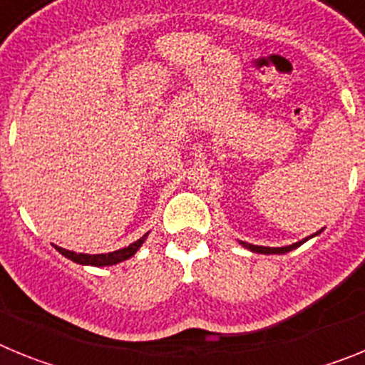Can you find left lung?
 <instances>
[{
	"label": "left lung",
	"mask_w": 365,
	"mask_h": 365,
	"mask_svg": "<svg viewBox=\"0 0 365 365\" xmlns=\"http://www.w3.org/2000/svg\"><path fill=\"white\" fill-rule=\"evenodd\" d=\"M307 241V237L303 241H299V243H294V245H289V247H282V248H274V247H257V245H250V243H245V241H241V245H243L245 248H248V250H252V252H257V254H285V252H291V250H294V248H298L299 245L305 243Z\"/></svg>",
	"instance_id": "1"
}]
</instances>
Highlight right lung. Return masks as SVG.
Segmentation results:
<instances>
[{
    "mask_svg": "<svg viewBox=\"0 0 365 365\" xmlns=\"http://www.w3.org/2000/svg\"><path fill=\"white\" fill-rule=\"evenodd\" d=\"M146 235L144 234L140 240H137L135 243H131L130 247L120 248V250H115V252H109V254H76V252H71V250H66L62 247H56V250L62 256L69 257L71 261L74 263H80V265H93V267H106V265H115V263H120L124 259H130L135 252H137L140 245L144 243L146 240Z\"/></svg>",
    "mask_w": 365,
    "mask_h": 365,
    "instance_id": "1",
    "label": "right lung"
}]
</instances>
